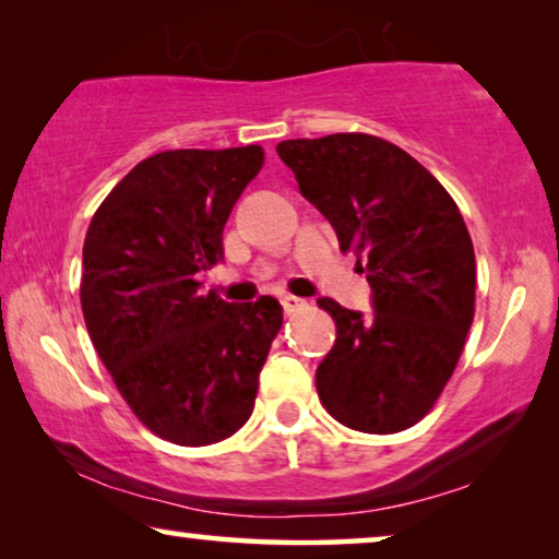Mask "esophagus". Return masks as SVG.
<instances>
[{
	"instance_id": "1",
	"label": "esophagus",
	"mask_w": 559,
	"mask_h": 559,
	"mask_svg": "<svg viewBox=\"0 0 559 559\" xmlns=\"http://www.w3.org/2000/svg\"><path fill=\"white\" fill-rule=\"evenodd\" d=\"M302 305H305V300H300V297H295V295H285V297H282V308H285L287 316H289V312L300 310Z\"/></svg>"
}]
</instances>
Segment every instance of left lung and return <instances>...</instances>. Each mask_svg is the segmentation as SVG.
Listing matches in <instances>:
<instances>
[{
	"label": "left lung",
	"mask_w": 559,
	"mask_h": 559,
	"mask_svg": "<svg viewBox=\"0 0 559 559\" xmlns=\"http://www.w3.org/2000/svg\"><path fill=\"white\" fill-rule=\"evenodd\" d=\"M277 155L371 285V312L318 305L335 343L316 371L320 402L350 430H407L432 409L473 323L476 254L448 190L371 134L287 140Z\"/></svg>",
	"instance_id": "8db88e82"
}]
</instances>
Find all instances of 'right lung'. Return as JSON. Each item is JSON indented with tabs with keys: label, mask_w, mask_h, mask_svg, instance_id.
<instances>
[{
	"label": "right lung",
	"mask_w": 559,
	"mask_h": 559,
	"mask_svg": "<svg viewBox=\"0 0 559 559\" xmlns=\"http://www.w3.org/2000/svg\"><path fill=\"white\" fill-rule=\"evenodd\" d=\"M264 165L259 144L170 150L106 195L83 241L81 308L119 394L175 445H211L254 409L282 328L274 297L226 302L198 272L224 259V226Z\"/></svg>",
	"instance_id": "1"
}]
</instances>
